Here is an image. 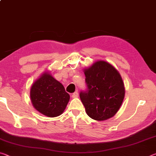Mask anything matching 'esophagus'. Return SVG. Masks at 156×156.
I'll return each mask as SVG.
<instances>
[{
    "label": "esophagus",
    "instance_id": "34e87169",
    "mask_svg": "<svg viewBox=\"0 0 156 156\" xmlns=\"http://www.w3.org/2000/svg\"><path fill=\"white\" fill-rule=\"evenodd\" d=\"M78 93L77 91L74 92V93H73L72 94V97L73 98H78Z\"/></svg>",
    "mask_w": 156,
    "mask_h": 156
}]
</instances>
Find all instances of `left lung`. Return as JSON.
<instances>
[{
	"instance_id": "obj_1",
	"label": "left lung",
	"mask_w": 156,
	"mask_h": 156,
	"mask_svg": "<svg viewBox=\"0 0 156 156\" xmlns=\"http://www.w3.org/2000/svg\"><path fill=\"white\" fill-rule=\"evenodd\" d=\"M87 89L80 93L86 113L102 121L113 117L125 97V86L119 72L109 62L99 60L84 69Z\"/></svg>"
}]
</instances>
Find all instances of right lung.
<instances>
[{
    "label": "right lung",
    "instance_id": "add662e5",
    "mask_svg": "<svg viewBox=\"0 0 156 156\" xmlns=\"http://www.w3.org/2000/svg\"><path fill=\"white\" fill-rule=\"evenodd\" d=\"M30 98L34 107L38 112L53 118L62 114L70 96L62 84L47 72L32 84Z\"/></svg>",
    "mask_w": 156,
    "mask_h": 156
}]
</instances>
